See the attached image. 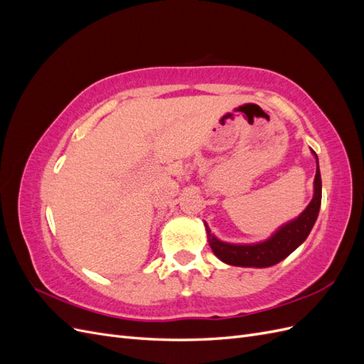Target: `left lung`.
<instances>
[{
  "label": "left lung",
  "mask_w": 364,
  "mask_h": 364,
  "mask_svg": "<svg viewBox=\"0 0 364 364\" xmlns=\"http://www.w3.org/2000/svg\"><path fill=\"white\" fill-rule=\"evenodd\" d=\"M317 162L316 178H314V196L313 200L305 208V211L293 222L284 225L269 240L257 245H230L215 238L206 226L208 243L211 246L214 255L229 266L240 267H270L287 258L290 253L299 247L306 240L308 234L316 223L322 202V179L318 170V161L316 151H313Z\"/></svg>",
  "instance_id": "left-lung-1"
}]
</instances>
